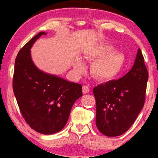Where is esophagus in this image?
I'll return each mask as SVG.
<instances>
[{
  "instance_id": "1",
  "label": "esophagus",
  "mask_w": 158,
  "mask_h": 158,
  "mask_svg": "<svg viewBox=\"0 0 158 158\" xmlns=\"http://www.w3.org/2000/svg\"><path fill=\"white\" fill-rule=\"evenodd\" d=\"M82 90L85 92H85L87 93L88 91H89V88H88V86H87V85H85V86L82 87Z\"/></svg>"
}]
</instances>
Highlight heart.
<instances>
[{"instance_id": "heart-1", "label": "heart", "mask_w": 158, "mask_h": 158, "mask_svg": "<svg viewBox=\"0 0 158 158\" xmlns=\"http://www.w3.org/2000/svg\"><path fill=\"white\" fill-rule=\"evenodd\" d=\"M99 66L101 68L103 69H108V70H110L113 67V64L111 63V61L108 60V61H103L102 63H99Z\"/></svg>"}]
</instances>
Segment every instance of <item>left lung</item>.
<instances>
[{
  "instance_id": "obj_1",
  "label": "left lung",
  "mask_w": 158,
  "mask_h": 158,
  "mask_svg": "<svg viewBox=\"0 0 158 158\" xmlns=\"http://www.w3.org/2000/svg\"><path fill=\"white\" fill-rule=\"evenodd\" d=\"M46 34L40 32L20 50L15 61L12 87L27 124L39 133L52 135L64 128L82 90L80 84L44 73L34 64L31 48Z\"/></svg>"
}]
</instances>
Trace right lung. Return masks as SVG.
I'll list each match as a JSON object with an SVG mask.
<instances>
[{
    "mask_svg": "<svg viewBox=\"0 0 158 158\" xmlns=\"http://www.w3.org/2000/svg\"><path fill=\"white\" fill-rule=\"evenodd\" d=\"M148 77L142 54H137L133 67L124 77L94 87L96 125L101 133L116 137L129 129L144 106Z\"/></svg>",
    "mask_w": 158,
    "mask_h": 158,
    "instance_id": "1",
    "label": "right lung"
}]
</instances>
